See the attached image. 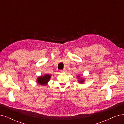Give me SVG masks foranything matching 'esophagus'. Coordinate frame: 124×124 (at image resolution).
Returning a JSON list of instances; mask_svg holds the SVG:
<instances>
[{"label": "esophagus", "instance_id": "1", "mask_svg": "<svg viewBox=\"0 0 124 124\" xmlns=\"http://www.w3.org/2000/svg\"><path fill=\"white\" fill-rule=\"evenodd\" d=\"M66 69H63V70H60V71H61V72H66Z\"/></svg>", "mask_w": 124, "mask_h": 124}]
</instances>
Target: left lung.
I'll return each mask as SVG.
<instances>
[{
  "instance_id": "left-lung-1",
  "label": "left lung",
  "mask_w": 124,
  "mask_h": 124,
  "mask_svg": "<svg viewBox=\"0 0 124 124\" xmlns=\"http://www.w3.org/2000/svg\"><path fill=\"white\" fill-rule=\"evenodd\" d=\"M78 78H80V76H78ZM79 83H83V82H84V80L83 79V78H80V80H79Z\"/></svg>"
}]
</instances>
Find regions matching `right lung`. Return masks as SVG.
<instances>
[{
    "instance_id": "obj_1",
    "label": "right lung",
    "mask_w": 124,
    "mask_h": 124,
    "mask_svg": "<svg viewBox=\"0 0 124 124\" xmlns=\"http://www.w3.org/2000/svg\"><path fill=\"white\" fill-rule=\"evenodd\" d=\"M51 76L50 74H44L43 76H40L37 78V82L40 84L42 85H46L48 83V82L50 81L51 78Z\"/></svg>"
}]
</instances>
